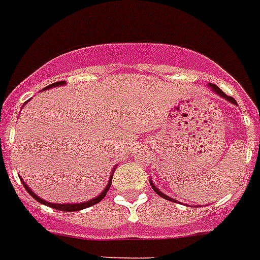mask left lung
<instances>
[{
	"label": "left lung",
	"mask_w": 260,
	"mask_h": 260,
	"mask_svg": "<svg viewBox=\"0 0 260 260\" xmlns=\"http://www.w3.org/2000/svg\"><path fill=\"white\" fill-rule=\"evenodd\" d=\"M208 86H209L210 89L213 90L214 93L218 94L220 97H222V98H224V100H226V101H230L231 104H235V105H238V102H236V100H235V98H232V97H230V95H226V94L224 93V91H222L221 89H220V87H217V86H216V85H213V83H208ZM150 185L152 186V189H154L155 193L159 194V196H160V197H162V198H165V200H169V201L177 202V200H174V198L169 197V196H166V194H165V193H162V191H160V190H159L158 187H156V186L154 185V183H152V179H150Z\"/></svg>",
	"instance_id": "8db88e82"
}]
</instances>
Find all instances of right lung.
I'll list each match as a JSON object with an SVG mask.
<instances>
[{
	"label": "right lung",
	"mask_w": 260,
	"mask_h": 260,
	"mask_svg": "<svg viewBox=\"0 0 260 260\" xmlns=\"http://www.w3.org/2000/svg\"><path fill=\"white\" fill-rule=\"evenodd\" d=\"M63 85H66V82L64 81H60V82H55L52 83V85H48L47 87H44V90L47 89H51V87H58V86H63ZM29 101V100H28ZM26 101V102H28ZM25 102V104H26ZM24 104V105H25ZM116 170V167L113 169V171ZM112 178H113V173H112V175H110L109 178V181H108V185H106V187L101 191V194H98L97 197H94L93 200H89V201H85V202H78V204H52V202H48L46 201V200H42V198L39 197L38 194H35L34 193V190H30L29 189V186L26 185L25 182L22 181V185H24V187H25V190L28 191V193L32 196V197L36 200V201H39L40 204H43V205H47V206H50V208H54V209H58V210H63V212H75V210H82L85 209V208H89V206H93L95 205V204H98V202L101 201L102 198L105 197L106 193H108V190H109L110 185H112Z\"/></svg>",
	"instance_id": "add662e5"
}]
</instances>
